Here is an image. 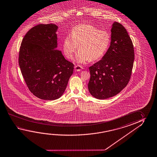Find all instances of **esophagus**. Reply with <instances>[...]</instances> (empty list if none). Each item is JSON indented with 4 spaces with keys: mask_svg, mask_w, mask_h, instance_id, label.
<instances>
[{
    "mask_svg": "<svg viewBox=\"0 0 157 157\" xmlns=\"http://www.w3.org/2000/svg\"><path fill=\"white\" fill-rule=\"evenodd\" d=\"M82 67L81 66H80V65H76L75 67V71H78V72L80 71L81 70H82Z\"/></svg>",
    "mask_w": 157,
    "mask_h": 157,
    "instance_id": "obj_1",
    "label": "esophagus"
}]
</instances>
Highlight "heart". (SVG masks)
I'll use <instances>...</instances> for the list:
<instances>
[{
	"label": "heart",
	"mask_w": 157,
	"mask_h": 157,
	"mask_svg": "<svg viewBox=\"0 0 157 157\" xmlns=\"http://www.w3.org/2000/svg\"><path fill=\"white\" fill-rule=\"evenodd\" d=\"M111 36L107 32L91 25H79L73 29L71 36L64 39L63 52L72 59L79 45L76 60L79 63L101 59L108 50Z\"/></svg>",
	"instance_id": "1"
}]
</instances>
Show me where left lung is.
<instances>
[{
	"label": "left lung",
	"instance_id": "8db88e82",
	"mask_svg": "<svg viewBox=\"0 0 157 157\" xmlns=\"http://www.w3.org/2000/svg\"><path fill=\"white\" fill-rule=\"evenodd\" d=\"M111 32L107 52L89 67L88 89L94 98L101 100L117 95L128 85L134 66V45L126 29L115 22Z\"/></svg>",
	"mask_w": 157,
	"mask_h": 157
}]
</instances>
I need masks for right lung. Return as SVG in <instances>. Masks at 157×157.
I'll list each match as a JSON object with an SVG mask.
<instances>
[{
	"label": "right lung",
	"mask_w": 157,
	"mask_h": 157,
	"mask_svg": "<svg viewBox=\"0 0 157 157\" xmlns=\"http://www.w3.org/2000/svg\"><path fill=\"white\" fill-rule=\"evenodd\" d=\"M57 26L39 24L23 37L18 63L26 85L36 97L54 100L63 94L74 69L57 47Z\"/></svg>",
	"instance_id": "obj_1"
}]
</instances>
